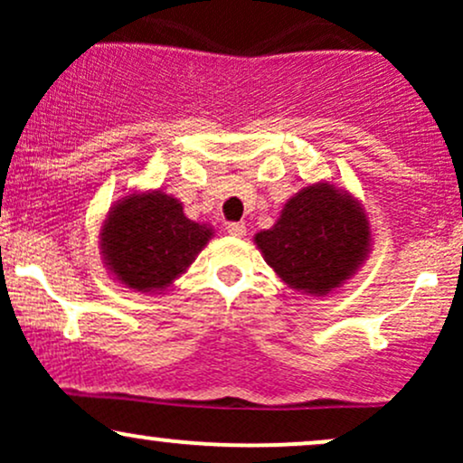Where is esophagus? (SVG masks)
<instances>
[{
    "mask_svg": "<svg viewBox=\"0 0 463 463\" xmlns=\"http://www.w3.org/2000/svg\"><path fill=\"white\" fill-rule=\"evenodd\" d=\"M226 231L231 232L232 237H243L246 235V224H243V222H232V224L226 226Z\"/></svg>",
    "mask_w": 463,
    "mask_h": 463,
    "instance_id": "obj_1",
    "label": "esophagus"
}]
</instances>
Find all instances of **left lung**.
<instances>
[{
	"mask_svg": "<svg viewBox=\"0 0 463 463\" xmlns=\"http://www.w3.org/2000/svg\"><path fill=\"white\" fill-rule=\"evenodd\" d=\"M254 243L289 289L326 296L357 274L372 232L361 202L324 180L291 195L276 224L257 232Z\"/></svg>",
	"mask_w": 463,
	"mask_h": 463,
	"instance_id": "1",
	"label": "left lung"
}]
</instances>
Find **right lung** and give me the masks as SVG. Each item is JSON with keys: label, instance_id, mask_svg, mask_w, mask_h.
Listing matches in <instances>:
<instances>
[{"label": "right lung", "instance_id": "right-lung-1", "mask_svg": "<svg viewBox=\"0 0 463 463\" xmlns=\"http://www.w3.org/2000/svg\"><path fill=\"white\" fill-rule=\"evenodd\" d=\"M211 237L213 226L189 220L174 195L132 191L110 206L99 226V250L117 283L161 294L187 272Z\"/></svg>", "mask_w": 463, "mask_h": 463}]
</instances>
